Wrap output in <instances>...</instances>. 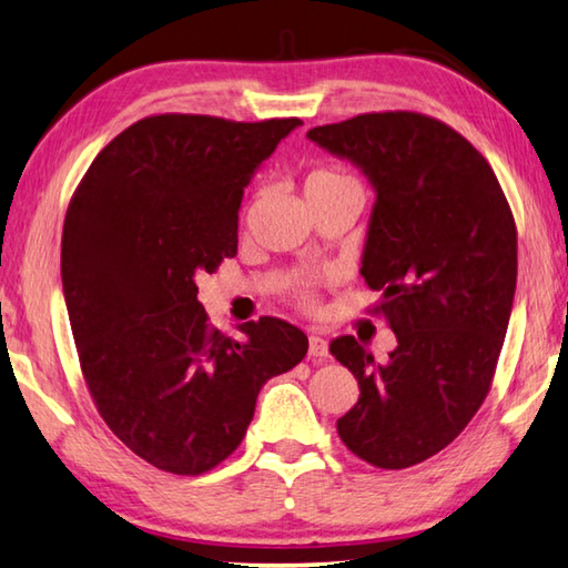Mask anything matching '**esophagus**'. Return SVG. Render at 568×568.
<instances>
[{"label":"esophagus","instance_id":"esophagus-1","mask_svg":"<svg viewBox=\"0 0 568 568\" xmlns=\"http://www.w3.org/2000/svg\"><path fill=\"white\" fill-rule=\"evenodd\" d=\"M308 356L318 358V361H326V358H328V344H326V338H321V336H312V338H308Z\"/></svg>","mask_w":568,"mask_h":568}]
</instances>
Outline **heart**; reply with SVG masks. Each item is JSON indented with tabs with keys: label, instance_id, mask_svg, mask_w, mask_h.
<instances>
[{
	"label": "heart",
	"instance_id": "1",
	"mask_svg": "<svg viewBox=\"0 0 568 568\" xmlns=\"http://www.w3.org/2000/svg\"><path fill=\"white\" fill-rule=\"evenodd\" d=\"M344 173H336V170H316V173H312L308 175V180H306V185L308 183H318V180H328V178H341Z\"/></svg>",
	"mask_w": 568,
	"mask_h": 568
}]
</instances>
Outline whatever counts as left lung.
I'll return each instance as SVG.
<instances>
[{
    "label": "left lung",
    "instance_id": "8db88e82",
    "mask_svg": "<svg viewBox=\"0 0 568 568\" xmlns=\"http://www.w3.org/2000/svg\"><path fill=\"white\" fill-rule=\"evenodd\" d=\"M306 138L376 192L361 274L398 338L385 363L353 336L331 341L361 388L338 435L371 465L410 467L487 398L517 288L515 217L487 160L430 115L363 113Z\"/></svg>",
    "mask_w": 568,
    "mask_h": 568
}]
</instances>
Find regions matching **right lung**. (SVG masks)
Returning a JSON list of instances; mask_svg holds the SVG:
<instances>
[{
	"label": "right lung",
	"mask_w": 568,
	"mask_h": 568,
	"mask_svg": "<svg viewBox=\"0 0 568 568\" xmlns=\"http://www.w3.org/2000/svg\"><path fill=\"white\" fill-rule=\"evenodd\" d=\"M298 118L234 123L163 113L95 155L63 220L61 282L91 398L125 447L202 475L230 457L262 385L306 356L282 318L207 324L200 274L237 254L244 187Z\"/></svg>",
	"instance_id": "1"
}]
</instances>
